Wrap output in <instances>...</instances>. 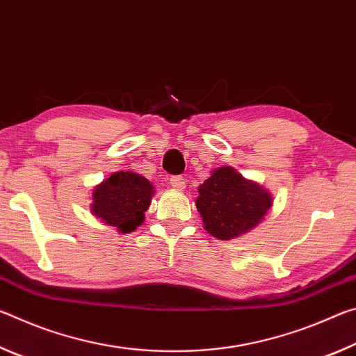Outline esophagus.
<instances>
[{
  "mask_svg": "<svg viewBox=\"0 0 356 356\" xmlns=\"http://www.w3.org/2000/svg\"><path fill=\"white\" fill-rule=\"evenodd\" d=\"M170 184L174 190H179V191L185 190V179L182 176H171Z\"/></svg>",
  "mask_w": 356,
  "mask_h": 356,
  "instance_id": "esophagus-1",
  "label": "esophagus"
}]
</instances>
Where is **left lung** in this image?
Returning a JSON list of instances; mask_svg holds the SVG:
<instances>
[{"mask_svg":"<svg viewBox=\"0 0 356 356\" xmlns=\"http://www.w3.org/2000/svg\"><path fill=\"white\" fill-rule=\"evenodd\" d=\"M197 193L195 202L204 229L220 240H231L251 231L273 204L272 195L264 186L245 179L231 166L215 170Z\"/></svg>","mask_w":356,"mask_h":356,"instance_id":"8db88e82","label":"left lung"}]
</instances>
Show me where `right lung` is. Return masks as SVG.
<instances>
[{
	"label": "right lung",
	"mask_w": 356,
	"mask_h": 356,
	"mask_svg": "<svg viewBox=\"0 0 356 356\" xmlns=\"http://www.w3.org/2000/svg\"><path fill=\"white\" fill-rule=\"evenodd\" d=\"M154 193L146 177L131 171H118L95 186L91 210L105 225L127 234L143 225Z\"/></svg>",
	"instance_id": "add662e5"
}]
</instances>
